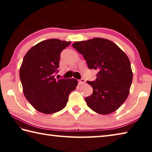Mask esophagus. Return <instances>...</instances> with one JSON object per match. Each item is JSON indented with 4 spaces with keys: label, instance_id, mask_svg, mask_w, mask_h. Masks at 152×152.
<instances>
[{
    "label": "esophagus",
    "instance_id": "esophagus-1",
    "mask_svg": "<svg viewBox=\"0 0 152 152\" xmlns=\"http://www.w3.org/2000/svg\"><path fill=\"white\" fill-rule=\"evenodd\" d=\"M78 81L79 84H85V82H86V80L84 79H83V78H82L81 80H78Z\"/></svg>",
    "mask_w": 152,
    "mask_h": 152
}]
</instances>
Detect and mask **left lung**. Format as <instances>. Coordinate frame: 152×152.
Segmentation results:
<instances>
[{"instance_id": "left-lung-1", "label": "left lung", "mask_w": 152, "mask_h": 152, "mask_svg": "<svg viewBox=\"0 0 152 152\" xmlns=\"http://www.w3.org/2000/svg\"><path fill=\"white\" fill-rule=\"evenodd\" d=\"M72 46L84 56L90 69L99 71L95 81H87L93 88V94L85 98L87 105L99 114L113 113L130 92L133 74L129 57L115 43L104 38L76 41Z\"/></svg>"}]
</instances>
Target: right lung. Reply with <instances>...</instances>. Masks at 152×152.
I'll return each mask as SVG.
<instances>
[{"label": "right lung", "mask_w": 152, "mask_h": 152, "mask_svg": "<svg viewBox=\"0 0 152 152\" xmlns=\"http://www.w3.org/2000/svg\"><path fill=\"white\" fill-rule=\"evenodd\" d=\"M70 43L57 39L45 40L32 47L23 57L20 68L23 94L37 111L44 114L64 109L70 92L78 85L74 78H54L61 53Z\"/></svg>", "instance_id": "right-lung-1"}]
</instances>
